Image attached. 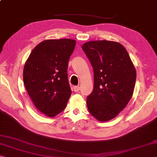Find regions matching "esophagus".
I'll return each mask as SVG.
<instances>
[{
	"instance_id": "34e87169",
	"label": "esophagus",
	"mask_w": 157,
	"mask_h": 157,
	"mask_svg": "<svg viewBox=\"0 0 157 157\" xmlns=\"http://www.w3.org/2000/svg\"><path fill=\"white\" fill-rule=\"evenodd\" d=\"M80 89H81L80 86H74V90L75 91V92H78V91L80 90Z\"/></svg>"
}]
</instances>
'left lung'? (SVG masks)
<instances>
[{
	"label": "left lung",
	"mask_w": 157,
	"mask_h": 157,
	"mask_svg": "<svg viewBox=\"0 0 157 157\" xmlns=\"http://www.w3.org/2000/svg\"><path fill=\"white\" fill-rule=\"evenodd\" d=\"M82 49L94 72V88L87 97V107L95 119L107 121L117 117L132 98L136 69L126 48L117 42L89 41Z\"/></svg>",
	"instance_id": "8db88e82"
}]
</instances>
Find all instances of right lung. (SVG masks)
<instances>
[{
  "label": "right lung",
  "mask_w": 157,
  "mask_h": 157,
  "mask_svg": "<svg viewBox=\"0 0 157 157\" xmlns=\"http://www.w3.org/2000/svg\"><path fill=\"white\" fill-rule=\"evenodd\" d=\"M76 40H44L32 50L24 67L26 91L36 107L48 117L62 112L71 95L67 69Z\"/></svg>",
  "instance_id": "1"
}]
</instances>
